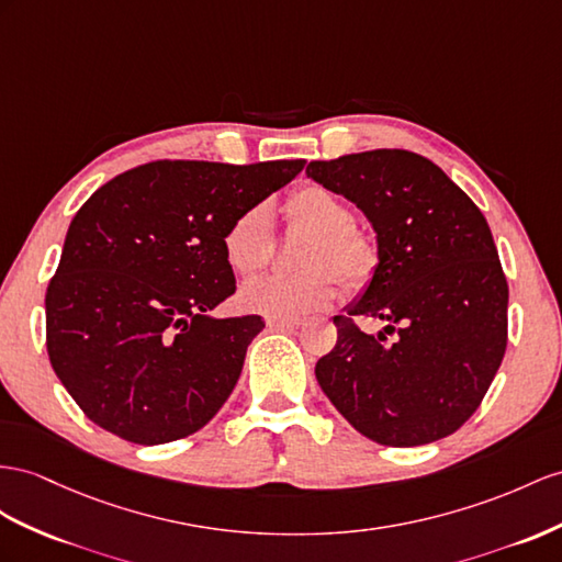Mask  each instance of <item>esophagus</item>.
Masks as SVG:
<instances>
[{
  "mask_svg": "<svg viewBox=\"0 0 562 562\" xmlns=\"http://www.w3.org/2000/svg\"><path fill=\"white\" fill-rule=\"evenodd\" d=\"M266 323L268 327H276V329H294L301 325L299 318H268Z\"/></svg>",
  "mask_w": 562,
  "mask_h": 562,
  "instance_id": "obj_1",
  "label": "esophagus"
}]
</instances>
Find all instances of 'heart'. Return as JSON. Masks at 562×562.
Masks as SVG:
<instances>
[{"mask_svg": "<svg viewBox=\"0 0 562 562\" xmlns=\"http://www.w3.org/2000/svg\"><path fill=\"white\" fill-rule=\"evenodd\" d=\"M286 223L306 233L296 254L294 276H270L244 286L239 301L251 313L268 318H294L333 304L344 284L370 280L378 266L375 241L353 225V211L339 194L323 184H301L284 201ZM272 254V215L256 204L235 215L223 233V256L239 278L263 270Z\"/></svg>", "mask_w": 562, "mask_h": 562, "instance_id": "heart-1", "label": "heart"}]
</instances>
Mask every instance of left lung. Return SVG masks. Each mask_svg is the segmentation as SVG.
<instances>
[{
	"mask_svg": "<svg viewBox=\"0 0 562 562\" xmlns=\"http://www.w3.org/2000/svg\"><path fill=\"white\" fill-rule=\"evenodd\" d=\"M306 176L353 201L378 233L370 284L335 315V349L315 363L321 390L378 443L453 435L508 344V282L486 218L437 164L406 149L311 161ZM351 314L384 319L397 339L366 336Z\"/></svg>",
	"mask_w": 562,
	"mask_h": 562,
	"instance_id": "8db88e82",
	"label": "left lung"
}]
</instances>
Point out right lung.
Wrapping results in <instances>:
<instances>
[{
	"instance_id": "obj_1",
	"label": "right lung",
	"mask_w": 562,
	"mask_h": 562,
	"mask_svg": "<svg viewBox=\"0 0 562 562\" xmlns=\"http://www.w3.org/2000/svg\"><path fill=\"white\" fill-rule=\"evenodd\" d=\"M304 166L151 161L85 201L45 308L52 368L94 425L154 446L221 411L266 327L261 315H209L237 290L223 233Z\"/></svg>"
}]
</instances>
